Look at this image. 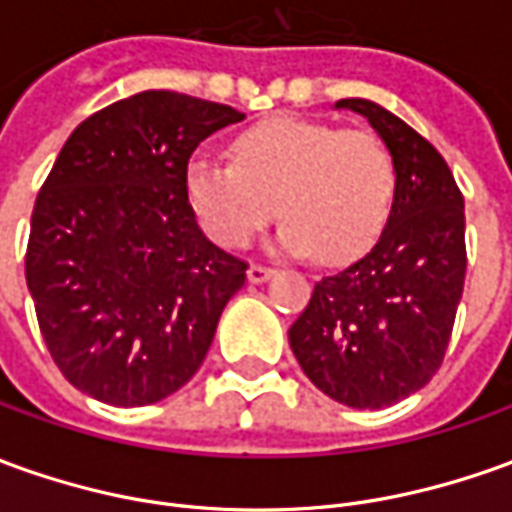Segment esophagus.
Wrapping results in <instances>:
<instances>
[{"instance_id":"1","label":"esophagus","mask_w":512,"mask_h":512,"mask_svg":"<svg viewBox=\"0 0 512 512\" xmlns=\"http://www.w3.org/2000/svg\"><path fill=\"white\" fill-rule=\"evenodd\" d=\"M273 267H264V264H250L248 267V281L250 284H262L267 278H273Z\"/></svg>"}]
</instances>
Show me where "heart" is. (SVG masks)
<instances>
[{"label": "heart", "instance_id": "obj_1", "mask_svg": "<svg viewBox=\"0 0 512 512\" xmlns=\"http://www.w3.org/2000/svg\"><path fill=\"white\" fill-rule=\"evenodd\" d=\"M396 195L390 150L373 133L306 119H270L234 142V161L195 155L186 200L222 248H242L278 211V253L354 259L373 245Z\"/></svg>", "mask_w": 512, "mask_h": 512}]
</instances>
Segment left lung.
Returning <instances> with one entry per match:
<instances>
[{"label": "left lung", "mask_w": 512, "mask_h": 512, "mask_svg": "<svg viewBox=\"0 0 512 512\" xmlns=\"http://www.w3.org/2000/svg\"><path fill=\"white\" fill-rule=\"evenodd\" d=\"M365 116L390 150L396 195L376 245L320 278L290 348L317 390L382 410L424 387L449 348L465 281V209L443 155L379 102H334Z\"/></svg>", "instance_id": "left-lung-1"}]
</instances>
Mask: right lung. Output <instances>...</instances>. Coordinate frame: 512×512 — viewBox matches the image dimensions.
<instances>
[{
	"label": "right lung",
	"mask_w": 512,
	"mask_h": 512,
	"mask_svg": "<svg viewBox=\"0 0 512 512\" xmlns=\"http://www.w3.org/2000/svg\"><path fill=\"white\" fill-rule=\"evenodd\" d=\"M242 119L231 105L142 91L63 144L24 270L49 354L80 393L144 407L203 365L248 264L200 231L186 167L197 144Z\"/></svg>",
	"instance_id": "right-lung-1"
}]
</instances>
